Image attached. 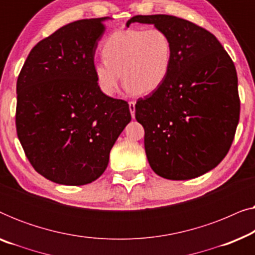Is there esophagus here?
Wrapping results in <instances>:
<instances>
[{
	"label": "esophagus",
	"instance_id": "obj_1",
	"mask_svg": "<svg viewBox=\"0 0 255 255\" xmlns=\"http://www.w3.org/2000/svg\"><path fill=\"white\" fill-rule=\"evenodd\" d=\"M128 108H130L131 116L134 117V113H135V102H134V101H130V102H128Z\"/></svg>",
	"mask_w": 255,
	"mask_h": 255
}]
</instances>
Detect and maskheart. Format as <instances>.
<instances>
[{
  "label": "heart",
  "mask_w": 255,
  "mask_h": 255,
  "mask_svg": "<svg viewBox=\"0 0 255 255\" xmlns=\"http://www.w3.org/2000/svg\"><path fill=\"white\" fill-rule=\"evenodd\" d=\"M102 60L93 69L102 93L113 96L121 82L134 94L154 92L165 82L172 65V41L158 27L128 29L110 34L102 46Z\"/></svg>",
  "instance_id": "b5f03b06"
}]
</instances>
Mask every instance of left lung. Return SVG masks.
<instances>
[{
    "label": "left lung",
    "instance_id": "8db88e82",
    "mask_svg": "<svg viewBox=\"0 0 255 255\" xmlns=\"http://www.w3.org/2000/svg\"><path fill=\"white\" fill-rule=\"evenodd\" d=\"M168 34L173 57L165 82L138 99L151 168L168 180H189L215 168L228 154L240 115L235 64L211 32L169 15H138Z\"/></svg>",
    "mask_w": 255,
    "mask_h": 255
}]
</instances>
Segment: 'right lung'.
I'll return each mask as SVG.
<instances>
[{
	"label": "right lung",
	"mask_w": 255,
	"mask_h": 255,
	"mask_svg": "<svg viewBox=\"0 0 255 255\" xmlns=\"http://www.w3.org/2000/svg\"><path fill=\"white\" fill-rule=\"evenodd\" d=\"M104 19L75 20L44 38L17 79V135L36 172L52 182L99 179L131 121L127 101L103 94L94 74Z\"/></svg>",
	"instance_id": "add662e5"
}]
</instances>
